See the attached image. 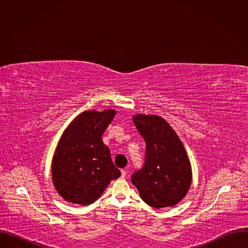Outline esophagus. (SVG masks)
<instances>
[{
    "instance_id": "1",
    "label": "esophagus",
    "mask_w": 248,
    "mask_h": 248,
    "mask_svg": "<svg viewBox=\"0 0 248 248\" xmlns=\"http://www.w3.org/2000/svg\"><path fill=\"white\" fill-rule=\"evenodd\" d=\"M122 178H124V176L126 175V170H122Z\"/></svg>"
}]
</instances>
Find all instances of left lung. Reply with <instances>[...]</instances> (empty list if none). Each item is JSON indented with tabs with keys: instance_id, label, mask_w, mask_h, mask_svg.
Segmentation results:
<instances>
[{
	"instance_id": "8db88e82",
	"label": "left lung",
	"mask_w": 248,
	"mask_h": 248,
	"mask_svg": "<svg viewBox=\"0 0 248 248\" xmlns=\"http://www.w3.org/2000/svg\"><path fill=\"white\" fill-rule=\"evenodd\" d=\"M132 121L146 143L144 164L131 174L140 197L153 208L178 204L191 184V167L181 139L158 116L137 115Z\"/></svg>"
}]
</instances>
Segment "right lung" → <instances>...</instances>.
Returning a JSON list of instances; mask_svg holds the SVG:
<instances>
[{
  "mask_svg": "<svg viewBox=\"0 0 248 248\" xmlns=\"http://www.w3.org/2000/svg\"><path fill=\"white\" fill-rule=\"evenodd\" d=\"M115 115L114 110L87 111L64 130L53 158L52 175L55 188L65 201L89 205L121 175L102 141Z\"/></svg>",
  "mask_w": 248,
  "mask_h": 248,
  "instance_id": "add662e5",
  "label": "right lung"
}]
</instances>
